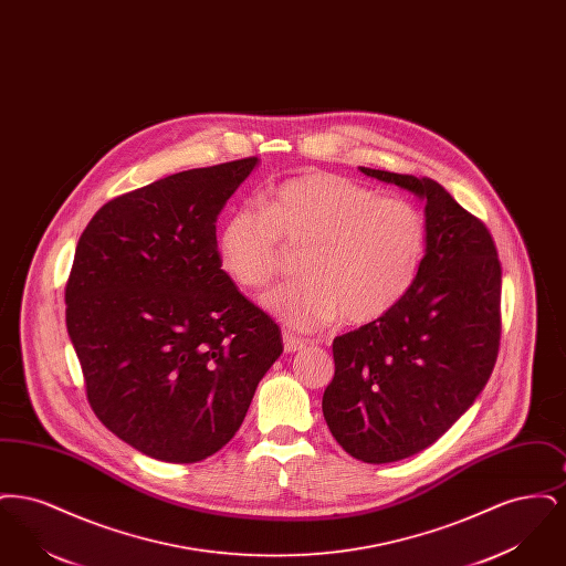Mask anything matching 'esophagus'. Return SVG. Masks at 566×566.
<instances>
[{"mask_svg": "<svg viewBox=\"0 0 566 566\" xmlns=\"http://www.w3.org/2000/svg\"><path fill=\"white\" fill-rule=\"evenodd\" d=\"M282 342H284V352L286 354H295V352L303 350L307 346V339L298 337V335L291 333V331L282 333Z\"/></svg>", "mask_w": 566, "mask_h": 566, "instance_id": "34e87169", "label": "esophagus"}]
</instances>
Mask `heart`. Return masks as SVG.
<instances>
[{
  "mask_svg": "<svg viewBox=\"0 0 566 566\" xmlns=\"http://www.w3.org/2000/svg\"><path fill=\"white\" fill-rule=\"evenodd\" d=\"M427 240V216L411 201L312 171L268 190L263 210L235 208L216 250L224 273L256 291L280 270V242L301 245L303 277L261 303L286 326L318 331L337 318L367 324L386 316L413 286Z\"/></svg>",
  "mask_w": 566,
  "mask_h": 566,
  "instance_id": "obj_1",
  "label": "heart"
}]
</instances>
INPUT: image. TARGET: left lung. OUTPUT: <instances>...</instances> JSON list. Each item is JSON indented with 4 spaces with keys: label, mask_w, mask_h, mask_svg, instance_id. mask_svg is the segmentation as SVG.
I'll list each match as a JSON object with an SVG mask.
<instances>
[{
    "label": "left lung",
    "mask_w": 566,
    "mask_h": 566,
    "mask_svg": "<svg viewBox=\"0 0 566 566\" xmlns=\"http://www.w3.org/2000/svg\"><path fill=\"white\" fill-rule=\"evenodd\" d=\"M358 169L424 201L429 227L409 293L333 342L328 431L350 457L384 464L427 450L484 390L501 339V263L484 222L431 178Z\"/></svg>",
    "instance_id": "8db88e82"
}]
</instances>
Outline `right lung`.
I'll list each match as a JSON object with an SVG mask.
<instances>
[{"label":"right lung","mask_w":566,"mask_h":566,"mask_svg":"<svg viewBox=\"0 0 566 566\" xmlns=\"http://www.w3.org/2000/svg\"><path fill=\"white\" fill-rule=\"evenodd\" d=\"M259 159L171 174L108 201L76 245L65 321L95 416L163 462H199L242 427L282 354L220 270L216 220Z\"/></svg>","instance_id":"right-lung-1"}]
</instances>
